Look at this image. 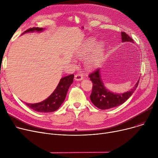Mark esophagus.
Segmentation results:
<instances>
[{"instance_id":"1","label":"esophagus","mask_w":158,"mask_h":158,"mask_svg":"<svg viewBox=\"0 0 158 158\" xmlns=\"http://www.w3.org/2000/svg\"><path fill=\"white\" fill-rule=\"evenodd\" d=\"M82 79H83V75H82V73H77L75 75V80L76 81H81L82 80Z\"/></svg>"}]
</instances>
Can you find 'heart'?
I'll use <instances>...</instances> for the list:
<instances>
[{"mask_svg": "<svg viewBox=\"0 0 158 158\" xmlns=\"http://www.w3.org/2000/svg\"><path fill=\"white\" fill-rule=\"evenodd\" d=\"M96 44L95 39H90L88 40L82 47L79 50L77 56L79 57H85L93 51ZM104 55V45L102 43H99L94 48L93 52L91 53L85 61L86 65L88 68L92 69L100 64L103 60Z\"/></svg>", "mask_w": 158, "mask_h": 158, "instance_id": "heart-1", "label": "heart"}]
</instances>
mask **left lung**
Instances as JSON below:
<instances>
[{"label": "left lung", "mask_w": 158, "mask_h": 158, "mask_svg": "<svg viewBox=\"0 0 158 158\" xmlns=\"http://www.w3.org/2000/svg\"><path fill=\"white\" fill-rule=\"evenodd\" d=\"M121 36L122 42L128 41V42L134 43L133 39L125 32H122ZM89 77L93 83L92 94L90 95L91 101L101 110L110 109L125 102L137 88L139 81V79L137 83L135 85V87L130 91L124 94H117L110 92L104 86L98 69L89 74Z\"/></svg>", "instance_id": "8db88e82"}]
</instances>
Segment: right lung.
Here are the masks:
<instances>
[{"label": "right lung", "mask_w": 158, "mask_h": 158, "mask_svg": "<svg viewBox=\"0 0 158 158\" xmlns=\"http://www.w3.org/2000/svg\"><path fill=\"white\" fill-rule=\"evenodd\" d=\"M42 30L43 28L32 27L26 30L23 33L33 32L35 31H41ZM73 77L74 75L71 74L70 76L63 77L60 80L54 92L45 101L36 104L26 103V104L31 109L38 112L50 113L56 111L64 101L68 89L73 81Z\"/></svg>", "instance_id": "add662e5"}]
</instances>
